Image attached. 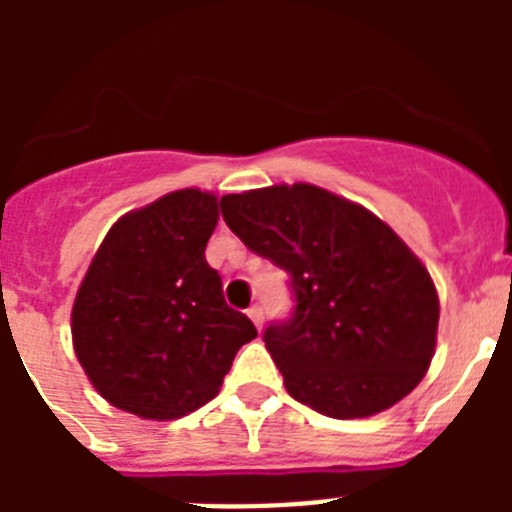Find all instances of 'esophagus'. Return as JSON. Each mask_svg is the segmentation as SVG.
Instances as JSON below:
<instances>
[{"label": "esophagus", "mask_w": 512, "mask_h": 512, "mask_svg": "<svg viewBox=\"0 0 512 512\" xmlns=\"http://www.w3.org/2000/svg\"><path fill=\"white\" fill-rule=\"evenodd\" d=\"M248 318L253 320V325H256V328H261V323H264V310H261V305L248 307Z\"/></svg>", "instance_id": "1"}]
</instances>
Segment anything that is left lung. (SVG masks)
<instances>
[{"label": "left lung", "instance_id": "obj_1", "mask_svg": "<svg viewBox=\"0 0 512 512\" xmlns=\"http://www.w3.org/2000/svg\"><path fill=\"white\" fill-rule=\"evenodd\" d=\"M220 207L253 253L289 274L295 312L264 330L289 395L348 420L418 387L436 351L438 295L390 225L315 184L225 194Z\"/></svg>", "mask_w": 512, "mask_h": 512}]
</instances>
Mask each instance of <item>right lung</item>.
I'll list each match as a JSON object with an SVG mask.
<instances>
[{"mask_svg": "<svg viewBox=\"0 0 512 512\" xmlns=\"http://www.w3.org/2000/svg\"><path fill=\"white\" fill-rule=\"evenodd\" d=\"M217 217L215 194L179 189L122 215L94 253L71 336L89 382L115 408L148 420L192 413L256 338L205 259Z\"/></svg>", "mask_w": 512, "mask_h": 512, "instance_id": "add662e5", "label": "right lung"}]
</instances>
